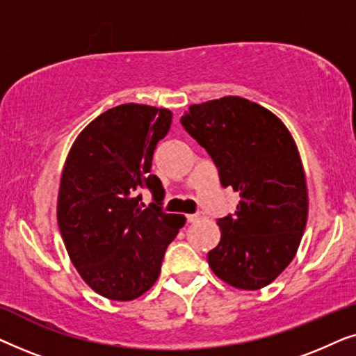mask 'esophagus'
<instances>
[{
    "label": "esophagus",
    "mask_w": 356,
    "mask_h": 356,
    "mask_svg": "<svg viewBox=\"0 0 356 356\" xmlns=\"http://www.w3.org/2000/svg\"><path fill=\"white\" fill-rule=\"evenodd\" d=\"M204 216L201 212H197V213H189V216H186V220L189 222V223H194V222H199L201 220Z\"/></svg>",
    "instance_id": "1"
}]
</instances>
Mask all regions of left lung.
Returning a JSON list of instances; mask_svg holds the SVG:
<instances>
[{"instance_id": "1", "label": "left lung", "mask_w": 356, "mask_h": 356, "mask_svg": "<svg viewBox=\"0 0 356 356\" xmlns=\"http://www.w3.org/2000/svg\"><path fill=\"white\" fill-rule=\"evenodd\" d=\"M183 128L207 150L223 188L240 193L233 216L218 218L220 243L209 251L213 274L240 290L269 285L290 264L308 220V188L286 126L241 97L191 105Z\"/></svg>"}]
</instances>
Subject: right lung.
<instances>
[{"label":"right lung","mask_w":356,"mask_h":356,"mask_svg":"<svg viewBox=\"0 0 356 356\" xmlns=\"http://www.w3.org/2000/svg\"><path fill=\"white\" fill-rule=\"evenodd\" d=\"M172 116L167 108L118 105L87 124L67 154L58 225L79 275L108 300H136L155 284L186 220L162 211V181L150 175ZM144 187L156 201L149 208L140 202Z\"/></svg>","instance_id":"right-lung-1"}]
</instances>
